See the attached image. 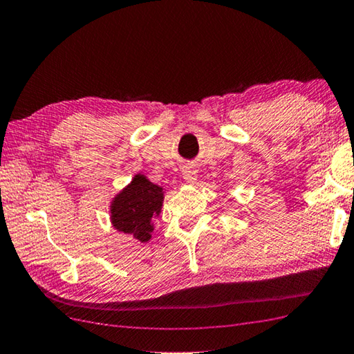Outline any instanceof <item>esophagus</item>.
Masks as SVG:
<instances>
[{
    "mask_svg": "<svg viewBox=\"0 0 354 354\" xmlns=\"http://www.w3.org/2000/svg\"><path fill=\"white\" fill-rule=\"evenodd\" d=\"M182 174H183L185 182H188V183H194L197 180V171L192 168V166H185Z\"/></svg>",
    "mask_w": 354,
    "mask_h": 354,
    "instance_id": "esophagus-1",
    "label": "esophagus"
}]
</instances>
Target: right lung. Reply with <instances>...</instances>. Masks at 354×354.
<instances>
[{
  "label": "right lung",
  "mask_w": 354,
  "mask_h": 354,
  "mask_svg": "<svg viewBox=\"0 0 354 354\" xmlns=\"http://www.w3.org/2000/svg\"><path fill=\"white\" fill-rule=\"evenodd\" d=\"M163 188L137 174L132 182L114 197L111 203V222L120 232L131 234L146 243L152 237L154 220L163 205Z\"/></svg>",
  "instance_id": "add662e5"
}]
</instances>
